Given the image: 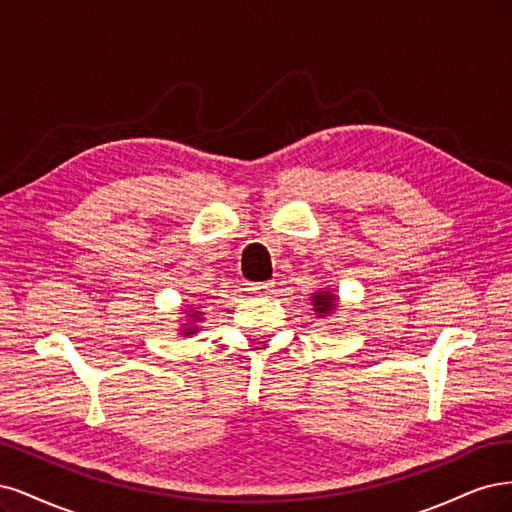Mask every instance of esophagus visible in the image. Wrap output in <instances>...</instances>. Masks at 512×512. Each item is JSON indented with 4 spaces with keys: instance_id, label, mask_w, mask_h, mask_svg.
Here are the masks:
<instances>
[{
    "instance_id": "34e87169",
    "label": "esophagus",
    "mask_w": 512,
    "mask_h": 512,
    "mask_svg": "<svg viewBox=\"0 0 512 512\" xmlns=\"http://www.w3.org/2000/svg\"><path fill=\"white\" fill-rule=\"evenodd\" d=\"M246 289H249L255 295H272L274 283H272V280H266V283H249V287H246Z\"/></svg>"
}]
</instances>
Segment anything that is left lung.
Returning <instances> with one entry per match:
<instances>
[{"mask_svg":"<svg viewBox=\"0 0 512 512\" xmlns=\"http://www.w3.org/2000/svg\"><path fill=\"white\" fill-rule=\"evenodd\" d=\"M336 300L338 298L332 291H319V293L312 295V306H315L312 310H315L319 317H327L329 312L336 308Z\"/></svg>","mask_w":512,"mask_h":512,"instance_id":"1","label":"left lung"}]
</instances>
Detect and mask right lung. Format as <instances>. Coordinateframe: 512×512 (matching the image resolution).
Returning a JSON list of instances; mask_svg holds the SVG:
<instances>
[{"mask_svg":"<svg viewBox=\"0 0 512 512\" xmlns=\"http://www.w3.org/2000/svg\"><path fill=\"white\" fill-rule=\"evenodd\" d=\"M189 317H191V325L183 329V334H185V336H191V334H195V332H197V327H195L193 323L202 321V319H200V317H202V312H200V310H191V315H189Z\"/></svg>","mask_w":512,"mask_h":512,"instance_id":"add662e5","label":"right lung"}]
</instances>
